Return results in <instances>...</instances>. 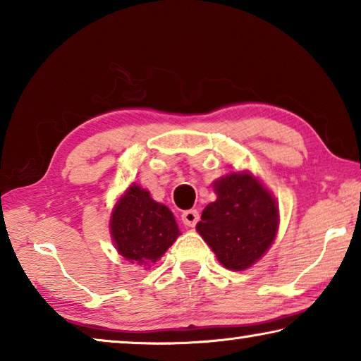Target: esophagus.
<instances>
[{
    "instance_id": "obj_1",
    "label": "esophagus",
    "mask_w": 361,
    "mask_h": 361,
    "mask_svg": "<svg viewBox=\"0 0 361 361\" xmlns=\"http://www.w3.org/2000/svg\"><path fill=\"white\" fill-rule=\"evenodd\" d=\"M181 221L188 228H194L199 221V212L197 210H186L181 213Z\"/></svg>"
}]
</instances>
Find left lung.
Listing matches in <instances>:
<instances>
[{"label": "left lung", "instance_id": "obj_1", "mask_svg": "<svg viewBox=\"0 0 361 361\" xmlns=\"http://www.w3.org/2000/svg\"><path fill=\"white\" fill-rule=\"evenodd\" d=\"M213 188L218 197L205 207L195 229L224 267L245 271L262 258L276 239L279 205L250 172L221 176Z\"/></svg>", "mask_w": 361, "mask_h": 361}]
</instances>
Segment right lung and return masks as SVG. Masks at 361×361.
<instances>
[{
  "label": "right lung",
  "mask_w": 361,
  "mask_h": 361,
  "mask_svg": "<svg viewBox=\"0 0 361 361\" xmlns=\"http://www.w3.org/2000/svg\"><path fill=\"white\" fill-rule=\"evenodd\" d=\"M109 231L118 253L140 267L154 264L181 234L169 207L135 183L116 202Z\"/></svg>",
  "instance_id": "obj_1"
}]
</instances>
